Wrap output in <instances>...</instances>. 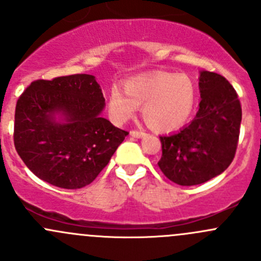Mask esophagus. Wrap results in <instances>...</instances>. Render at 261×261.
Returning a JSON list of instances; mask_svg holds the SVG:
<instances>
[{
    "label": "esophagus",
    "instance_id": "1",
    "mask_svg": "<svg viewBox=\"0 0 261 261\" xmlns=\"http://www.w3.org/2000/svg\"><path fill=\"white\" fill-rule=\"evenodd\" d=\"M130 135L134 136V138H144L146 135V133L144 131H139V130H133L130 131Z\"/></svg>",
    "mask_w": 261,
    "mask_h": 261
}]
</instances>
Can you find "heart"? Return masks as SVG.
I'll return each mask as SVG.
<instances>
[{
	"mask_svg": "<svg viewBox=\"0 0 261 261\" xmlns=\"http://www.w3.org/2000/svg\"><path fill=\"white\" fill-rule=\"evenodd\" d=\"M123 89L114 87L109 97V112L116 123H123L143 106V117L151 128L173 131L191 117L196 89L187 75L154 72L131 78Z\"/></svg>",
	"mask_w": 261,
	"mask_h": 261,
	"instance_id": "b5f03b06",
	"label": "heart"
}]
</instances>
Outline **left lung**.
Returning a JSON list of instances; mask_svg holds the SVG:
<instances>
[{"label":"left lung","instance_id":"8db88e82","mask_svg":"<svg viewBox=\"0 0 261 261\" xmlns=\"http://www.w3.org/2000/svg\"><path fill=\"white\" fill-rule=\"evenodd\" d=\"M201 102L194 120L175 134L160 136L158 162L165 177L179 186H197L225 172L235 158L241 123V105L222 75L199 74Z\"/></svg>","mask_w":261,"mask_h":261}]
</instances>
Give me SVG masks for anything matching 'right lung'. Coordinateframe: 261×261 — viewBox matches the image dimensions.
<instances>
[{
  "instance_id": "obj_1",
  "label": "right lung",
  "mask_w": 261,
  "mask_h": 261,
  "mask_svg": "<svg viewBox=\"0 0 261 261\" xmlns=\"http://www.w3.org/2000/svg\"><path fill=\"white\" fill-rule=\"evenodd\" d=\"M103 109L105 97L94 75L33 82L15 110L17 154L49 184L65 189L88 186L128 135L102 117Z\"/></svg>"
}]
</instances>
